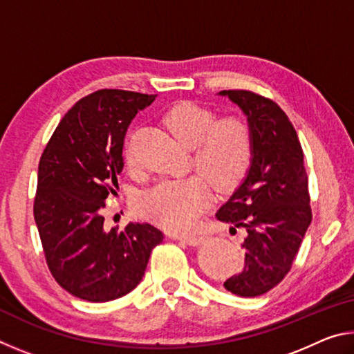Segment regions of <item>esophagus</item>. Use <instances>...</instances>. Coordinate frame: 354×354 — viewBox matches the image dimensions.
Listing matches in <instances>:
<instances>
[{"mask_svg":"<svg viewBox=\"0 0 354 354\" xmlns=\"http://www.w3.org/2000/svg\"><path fill=\"white\" fill-rule=\"evenodd\" d=\"M178 239H179V241H183L184 243L190 245V247H198V245H201L203 242L206 241L205 236H181Z\"/></svg>","mask_w":354,"mask_h":354,"instance_id":"obj_1","label":"esophagus"}]
</instances>
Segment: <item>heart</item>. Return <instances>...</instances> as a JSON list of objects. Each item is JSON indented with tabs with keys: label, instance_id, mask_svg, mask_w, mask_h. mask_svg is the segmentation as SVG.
<instances>
[{
	"label": "heart",
	"instance_id": "heart-1",
	"mask_svg": "<svg viewBox=\"0 0 354 354\" xmlns=\"http://www.w3.org/2000/svg\"><path fill=\"white\" fill-rule=\"evenodd\" d=\"M164 123L183 145L194 147L192 167L201 176L159 183L143 196L140 207L147 217L165 230L185 232L194 230L211 205L208 180L218 192H230L247 175L253 159V133L242 118L215 120L212 111L190 101L171 106L165 112ZM124 156L133 165L129 148Z\"/></svg>",
	"mask_w": 354,
	"mask_h": 354
}]
</instances>
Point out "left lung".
Wrapping results in <instances>:
<instances>
[{"instance_id":"left-lung-1","label":"left lung","mask_w":354,"mask_h":354,"mask_svg":"<svg viewBox=\"0 0 354 354\" xmlns=\"http://www.w3.org/2000/svg\"><path fill=\"white\" fill-rule=\"evenodd\" d=\"M220 95L241 107L253 133L248 175L215 215L247 231L245 266L225 281V289L259 297L290 272L313 220L303 148L290 120L270 98L250 91Z\"/></svg>"}]
</instances>
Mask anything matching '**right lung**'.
I'll return each instance as SVG.
<instances>
[{"label": "right lung", "mask_w": 354, "mask_h": 354, "mask_svg": "<svg viewBox=\"0 0 354 354\" xmlns=\"http://www.w3.org/2000/svg\"><path fill=\"white\" fill-rule=\"evenodd\" d=\"M156 95L101 88L65 113L39 162L34 220L46 266L59 286L104 303L140 283L151 250L164 241L149 223L104 227L103 209L117 195L131 120Z\"/></svg>", "instance_id": "right-lung-1"}]
</instances>
